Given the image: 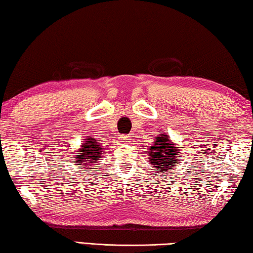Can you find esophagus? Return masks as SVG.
Returning <instances> with one entry per match:
<instances>
[{
  "instance_id": "34e87169",
  "label": "esophagus",
  "mask_w": 253,
  "mask_h": 253,
  "mask_svg": "<svg viewBox=\"0 0 253 253\" xmlns=\"http://www.w3.org/2000/svg\"><path fill=\"white\" fill-rule=\"evenodd\" d=\"M119 140H121L122 143H125V144H128V143L131 142L130 136L129 135H125V134H123V135L119 136Z\"/></svg>"
}]
</instances>
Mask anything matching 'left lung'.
<instances>
[{"label": "left lung", "mask_w": 253, "mask_h": 253, "mask_svg": "<svg viewBox=\"0 0 253 253\" xmlns=\"http://www.w3.org/2000/svg\"><path fill=\"white\" fill-rule=\"evenodd\" d=\"M154 139V144L148 149V161L156 172H169L182 158L179 156L178 148L175 147L173 142H170L169 135L162 134Z\"/></svg>", "instance_id": "obj_1"}]
</instances>
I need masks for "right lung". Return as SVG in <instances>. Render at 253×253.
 Here are the masks:
<instances>
[{
  "mask_svg": "<svg viewBox=\"0 0 253 253\" xmlns=\"http://www.w3.org/2000/svg\"><path fill=\"white\" fill-rule=\"evenodd\" d=\"M75 162L76 165L85 166L84 169H89L93 163L98 162L102 157L101 155L104 153L102 151V144L99 140H96V138H91V137H87L85 140H84L81 148L77 151Z\"/></svg>",
  "mask_w": 253,
  "mask_h": 253,
  "instance_id": "add662e5",
  "label": "right lung"
}]
</instances>
